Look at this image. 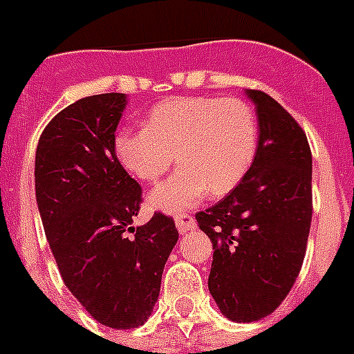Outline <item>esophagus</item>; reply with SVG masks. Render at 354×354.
Returning a JSON list of instances; mask_svg holds the SVG:
<instances>
[{
  "label": "esophagus",
  "instance_id": "obj_1",
  "mask_svg": "<svg viewBox=\"0 0 354 354\" xmlns=\"http://www.w3.org/2000/svg\"><path fill=\"white\" fill-rule=\"evenodd\" d=\"M174 221H176V228L182 232V234L195 228V219H193L191 213H178L176 217H174Z\"/></svg>",
  "mask_w": 354,
  "mask_h": 354
}]
</instances>
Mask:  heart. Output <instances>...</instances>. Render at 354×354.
I'll use <instances>...</instances> for the list:
<instances>
[{
	"label": "heart",
	"mask_w": 354,
	"mask_h": 354,
	"mask_svg": "<svg viewBox=\"0 0 354 354\" xmlns=\"http://www.w3.org/2000/svg\"><path fill=\"white\" fill-rule=\"evenodd\" d=\"M260 126L254 107L239 98L183 96L153 105L147 128L117 135L115 153L137 180L158 182L172 165L174 174L150 195L163 212L223 196L239 185L254 163Z\"/></svg>",
	"instance_id": "b5f03b06"
}]
</instances>
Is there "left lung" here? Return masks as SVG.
Returning a JSON list of instances; mask_svg holds the SVG:
<instances>
[{"instance_id": "8db88e82", "label": "left lung", "mask_w": 354, "mask_h": 354, "mask_svg": "<svg viewBox=\"0 0 354 354\" xmlns=\"http://www.w3.org/2000/svg\"><path fill=\"white\" fill-rule=\"evenodd\" d=\"M254 163L215 206L196 213L213 243L207 288L223 314L252 323L279 308L303 267L312 223V152L304 129L263 91Z\"/></svg>"}]
</instances>
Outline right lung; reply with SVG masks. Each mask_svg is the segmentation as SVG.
<instances>
[{"label": "right lung", "instance_id": "1", "mask_svg": "<svg viewBox=\"0 0 354 354\" xmlns=\"http://www.w3.org/2000/svg\"><path fill=\"white\" fill-rule=\"evenodd\" d=\"M124 107L120 93L70 104L44 128L35 158L37 204L63 282L94 319L120 330L150 317L178 241L174 219L159 212L131 226L142 189L115 153Z\"/></svg>", "mask_w": 354, "mask_h": 354}]
</instances>
